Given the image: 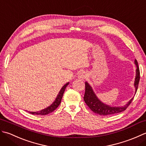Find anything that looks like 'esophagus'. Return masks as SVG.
I'll use <instances>...</instances> for the list:
<instances>
[{
	"label": "esophagus",
	"instance_id": "obj_1",
	"mask_svg": "<svg viewBox=\"0 0 146 146\" xmlns=\"http://www.w3.org/2000/svg\"><path fill=\"white\" fill-rule=\"evenodd\" d=\"M78 77H79V79H85L86 77V74L84 72H81L79 73V76H78Z\"/></svg>",
	"mask_w": 146,
	"mask_h": 146
}]
</instances>
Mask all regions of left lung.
Returning a JSON list of instances; mask_svg holds the SVG:
<instances>
[{
  "label": "left lung",
  "mask_w": 146,
  "mask_h": 146,
  "mask_svg": "<svg viewBox=\"0 0 146 146\" xmlns=\"http://www.w3.org/2000/svg\"><path fill=\"white\" fill-rule=\"evenodd\" d=\"M135 64L137 67L136 76L134 82V86L135 88L136 93L140 80V70L139 67L138 66V62L136 59L135 60ZM133 99V98H132L124 106L113 107L110 106V105H107L106 104L101 102L98 99L96 95L95 94L94 92L93 91V89H92L91 86L87 82H85V93L84 96V100L86 103V105L89 106V108L96 114L105 116L117 114L118 113L122 112L125 110L127 108V107L130 105V104L132 103Z\"/></svg>",
  "instance_id": "obj_1"
}]
</instances>
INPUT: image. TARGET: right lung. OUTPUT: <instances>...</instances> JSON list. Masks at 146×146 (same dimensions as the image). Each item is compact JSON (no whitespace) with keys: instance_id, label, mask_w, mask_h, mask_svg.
Segmentation results:
<instances>
[{"instance_id":"right-lung-1","label":"right lung","mask_w":146,"mask_h":146,"mask_svg":"<svg viewBox=\"0 0 146 146\" xmlns=\"http://www.w3.org/2000/svg\"><path fill=\"white\" fill-rule=\"evenodd\" d=\"M69 82H67V84H65L63 87L61 88V90L59 92L57 96H56L55 100L54 101V102H53L51 105L49 106L48 107H47V108H44L42 110H40L39 111H35V112H31V111H28L29 113L33 114V115H45L47 114H49L50 113H52V111H53L55 110L57 108V107L60 105V103H61V100H62V96H63V94L64 91L65 90V88H66L67 86L69 85Z\"/></svg>"}]
</instances>
